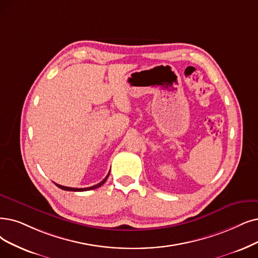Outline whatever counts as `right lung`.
I'll list each match as a JSON object with an SVG mask.
<instances>
[{"label":"right lung","mask_w":258,"mask_h":258,"mask_svg":"<svg viewBox=\"0 0 258 258\" xmlns=\"http://www.w3.org/2000/svg\"><path fill=\"white\" fill-rule=\"evenodd\" d=\"M110 173V172H109ZM109 173L107 174V177L102 180L100 183H98V184H96V185H93V186H90V187H85V188H75V187H67V186H62V185H59V184H57V183H55L57 186L59 187V188H61V189H63V190H69V191H86V190H92V189H95V188H97V187H100L102 184H104L106 181H107V179H108V177H109Z\"/></svg>","instance_id":"obj_1"}]
</instances>
